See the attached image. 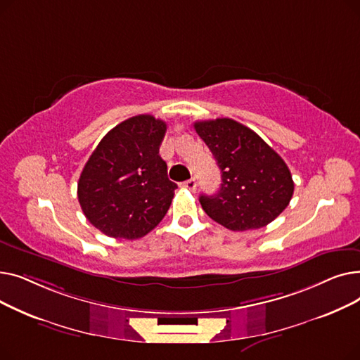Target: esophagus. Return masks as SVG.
Returning <instances> with one entry per match:
<instances>
[{
	"label": "esophagus",
	"mask_w": 360,
	"mask_h": 360,
	"mask_svg": "<svg viewBox=\"0 0 360 360\" xmlns=\"http://www.w3.org/2000/svg\"><path fill=\"white\" fill-rule=\"evenodd\" d=\"M182 188H186V190H190V191L194 193L197 190V182H195L194 178L186 179L185 182H182Z\"/></svg>",
	"instance_id": "1"
}]
</instances>
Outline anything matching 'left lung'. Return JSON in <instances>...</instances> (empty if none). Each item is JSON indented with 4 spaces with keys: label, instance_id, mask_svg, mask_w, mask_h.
<instances>
[{
    "label": "left lung",
    "instance_id": "8db88e82",
    "mask_svg": "<svg viewBox=\"0 0 360 360\" xmlns=\"http://www.w3.org/2000/svg\"><path fill=\"white\" fill-rule=\"evenodd\" d=\"M194 128L221 172L217 194L200 195L207 216L243 232L264 228L286 209L295 190L290 170L257 132L231 118L198 121Z\"/></svg>",
    "mask_w": 360,
    "mask_h": 360
}]
</instances>
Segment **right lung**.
Returning a JSON list of instances; mask_svg holds the SVG:
<instances>
[{
  "label": "right lung",
  "mask_w": 360,
  "mask_h": 360,
  "mask_svg": "<svg viewBox=\"0 0 360 360\" xmlns=\"http://www.w3.org/2000/svg\"><path fill=\"white\" fill-rule=\"evenodd\" d=\"M166 122L137 115L112 128L94 148L79 179L86 219L110 238L139 239L167 213L178 185L167 178L159 147Z\"/></svg>",
  "instance_id": "right-lung-1"
}]
</instances>
